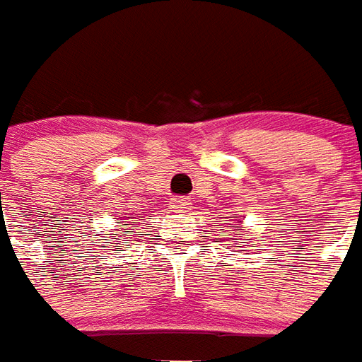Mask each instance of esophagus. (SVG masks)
I'll use <instances>...</instances> for the list:
<instances>
[{
  "mask_svg": "<svg viewBox=\"0 0 362 362\" xmlns=\"http://www.w3.org/2000/svg\"><path fill=\"white\" fill-rule=\"evenodd\" d=\"M170 207H173L174 213H188L192 209V202L188 197H174Z\"/></svg>",
  "mask_w": 362,
  "mask_h": 362,
  "instance_id": "34e87169",
  "label": "esophagus"
}]
</instances>
